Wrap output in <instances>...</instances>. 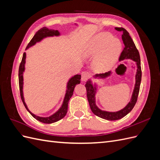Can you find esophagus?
I'll list each match as a JSON object with an SVG mask.
<instances>
[{
    "label": "esophagus",
    "mask_w": 160,
    "mask_h": 160,
    "mask_svg": "<svg viewBox=\"0 0 160 160\" xmlns=\"http://www.w3.org/2000/svg\"><path fill=\"white\" fill-rule=\"evenodd\" d=\"M90 77V75L89 74L88 72L83 71L81 72V81H86Z\"/></svg>",
    "instance_id": "esophagus-1"
}]
</instances>
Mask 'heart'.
Segmentation results:
<instances>
[{
	"mask_svg": "<svg viewBox=\"0 0 160 160\" xmlns=\"http://www.w3.org/2000/svg\"><path fill=\"white\" fill-rule=\"evenodd\" d=\"M122 51L121 41L110 32L97 34L85 47L83 55L85 57H95L93 61L94 71L99 72L108 71L117 62Z\"/></svg>",
	"mask_w": 160,
	"mask_h": 160,
	"instance_id": "obj_1",
	"label": "heart"
}]
</instances>
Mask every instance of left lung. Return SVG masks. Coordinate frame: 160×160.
<instances>
[{
	"label": "left lung",
	"mask_w": 160,
	"mask_h": 160,
	"mask_svg": "<svg viewBox=\"0 0 160 160\" xmlns=\"http://www.w3.org/2000/svg\"><path fill=\"white\" fill-rule=\"evenodd\" d=\"M115 30L118 31H122L123 35L122 36L123 44L125 45L124 49L121 53L119 61H123L125 59H132L135 61L137 66V71L135 74V83L134 89L132 95V98L128 104L125 107L118 111L115 112H109L100 109L95 103V94L97 93V84L94 85L92 83L91 79L86 82L85 88L87 90V97L90 105V108L95 115L98 117L109 121H115L123 118L128 115L132 111L137 102L138 97L139 91V87L142 81V69H141V61H140V56L138 50L135 47L134 42L131 38L129 32L122 27H115ZM111 71H108L105 73L96 74L93 76L95 79H105L106 77L110 76Z\"/></svg>",
	"instance_id": "1"
}]
</instances>
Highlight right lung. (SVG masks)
<instances>
[{
	"instance_id": "1",
	"label": "right lung",
	"mask_w": 160,
	"mask_h": 160,
	"mask_svg": "<svg viewBox=\"0 0 160 160\" xmlns=\"http://www.w3.org/2000/svg\"><path fill=\"white\" fill-rule=\"evenodd\" d=\"M77 25V24H75ZM61 35L59 31L57 30H53V29H49L47 27H42L41 28L40 30H38L35 35H34L30 42L28 43L26 50L28 49V48L31 47L35 45L37 42H38L41 41L43 38L49 37H58ZM25 62H26V52L23 53L22 61L19 66V69H18V81H19V89H20V93H21V98L22 101V103L25 105V108L27 109V111L31 113V115L32 117L36 119L37 120L39 121V122L44 123H55L59 121L60 119L63 118L66 115L67 113V109H68V103L70 98L72 97V94H73V91L76 85L80 83V79H81V75H75L72 76L71 78L69 79V80L67 82V89H66V93L65 98L62 101V103L61 105V107L58 109L57 111L52 115L49 116V117L43 118L40 117V116H37L35 114H33L32 112H31L30 110L28 109L27 105L25 102V99H24V95H23V72L25 71Z\"/></svg>"
}]
</instances>
